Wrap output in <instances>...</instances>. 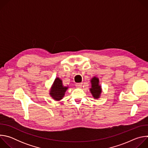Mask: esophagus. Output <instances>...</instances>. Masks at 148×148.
I'll list each match as a JSON object with an SVG mask.
<instances>
[{
	"mask_svg": "<svg viewBox=\"0 0 148 148\" xmlns=\"http://www.w3.org/2000/svg\"><path fill=\"white\" fill-rule=\"evenodd\" d=\"M82 82H80V83H77L75 84V87H77V88H81L82 87Z\"/></svg>",
	"mask_w": 148,
	"mask_h": 148,
	"instance_id": "esophagus-1",
	"label": "esophagus"
}]
</instances>
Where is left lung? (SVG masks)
Masks as SVG:
<instances>
[{
	"instance_id": "8db88e82",
	"label": "left lung",
	"mask_w": 148,
	"mask_h": 148,
	"mask_svg": "<svg viewBox=\"0 0 148 148\" xmlns=\"http://www.w3.org/2000/svg\"><path fill=\"white\" fill-rule=\"evenodd\" d=\"M91 84H92V86H91L92 88H91L90 89L91 92L95 98H99L101 92V86H99L98 78L94 77L91 79Z\"/></svg>"
}]
</instances>
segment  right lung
<instances>
[{"instance_id": "right-lung-1", "label": "right lung", "mask_w": 148, "mask_h": 148, "mask_svg": "<svg viewBox=\"0 0 148 148\" xmlns=\"http://www.w3.org/2000/svg\"><path fill=\"white\" fill-rule=\"evenodd\" d=\"M67 88V87L62 86V81L60 78H57L54 81L50 94L53 99L58 101L64 97V93Z\"/></svg>"}]
</instances>
